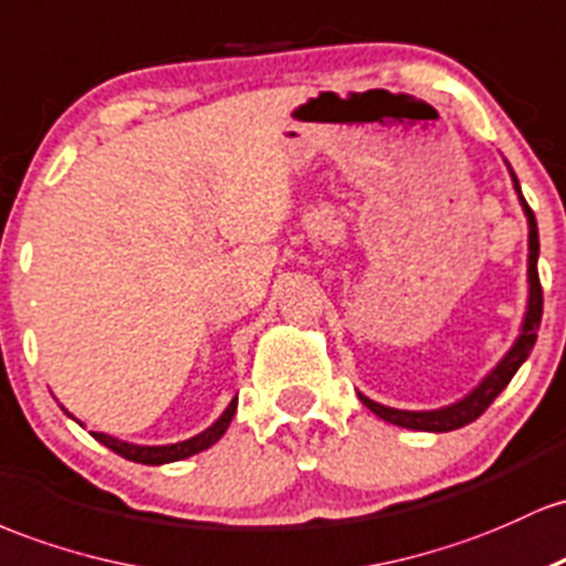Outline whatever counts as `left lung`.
Returning a JSON list of instances; mask_svg holds the SVG:
<instances>
[{"mask_svg":"<svg viewBox=\"0 0 566 566\" xmlns=\"http://www.w3.org/2000/svg\"><path fill=\"white\" fill-rule=\"evenodd\" d=\"M511 170V168H507ZM513 179V189H516L518 200H522V208L526 213V224H530V266H526V277H530V300H526V313H524V323H522V334L516 336L513 347L503 355L497 366L481 379L479 387H473L462 401H457L452 406H443V409H433V411H403V409H392V406H382L371 398H366L364 392H358L360 403L366 409H371L379 420L398 424V428H409V430H424V433H449V430L462 428V424L479 420L481 415L489 409V403L505 390L507 382L513 379V374L518 371V366L530 358L532 347L537 342V328H539V317H543V289H539V275H537V253H539V240H537V221L532 208L526 206L522 187H518L516 174L511 170Z\"/></svg>","mask_w":566,"mask_h":566,"instance_id":"1","label":"left lung"}]
</instances>
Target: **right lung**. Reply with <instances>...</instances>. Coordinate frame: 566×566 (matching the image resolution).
Listing matches in <instances>:
<instances>
[{"label":"right lung","instance_id":"obj_1","mask_svg":"<svg viewBox=\"0 0 566 566\" xmlns=\"http://www.w3.org/2000/svg\"><path fill=\"white\" fill-rule=\"evenodd\" d=\"M66 411V409H63ZM234 411H238V396L232 398L230 406L224 409V415L216 420L211 428H206L202 433L187 438V441H179V443H165V447H142V443H128V441H119V438L114 436H106V433H95L93 430V438L98 443H104L106 449H112V452H117L119 457H125V460L130 462H142V465H165V462H179V460H187V457L202 452V449L213 447L216 441H219L221 436L227 433V428H230ZM69 415V411H66ZM72 417V415H69Z\"/></svg>","mask_w":566,"mask_h":566}]
</instances>
